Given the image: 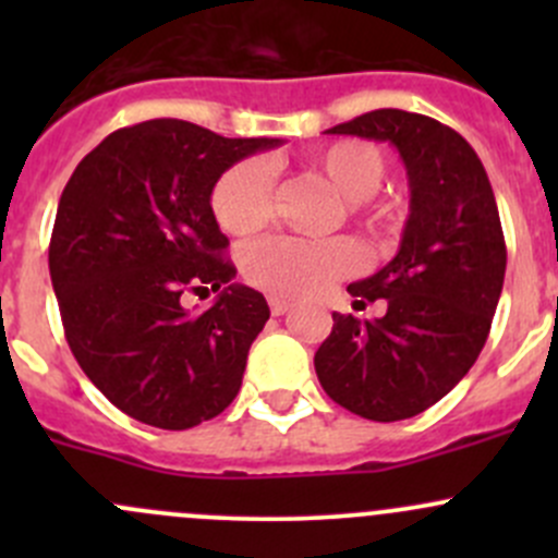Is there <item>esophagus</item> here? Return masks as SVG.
Here are the masks:
<instances>
[{
	"label": "esophagus",
	"instance_id": "obj_1",
	"mask_svg": "<svg viewBox=\"0 0 558 558\" xmlns=\"http://www.w3.org/2000/svg\"><path fill=\"white\" fill-rule=\"evenodd\" d=\"M291 311V302L286 296H269V313L272 315H283Z\"/></svg>",
	"mask_w": 558,
	"mask_h": 558
}]
</instances>
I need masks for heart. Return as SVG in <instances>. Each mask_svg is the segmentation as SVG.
I'll return each mask as SVG.
<instances>
[{
    "label": "heart",
    "instance_id": "heart-1",
    "mask_svg": "<svg viewBox=\"0 0 558 558\" xmlns=\"http://www.w3.org/2000/svg\"><path fill=\"white\" fill-rule=\"evenodd\" d=\"M305 170L324 178L342 199V216L369 234L388 232L397 223L391 205L373 202L386 174V161L369 143L337 140L307 150ZM213 213L223 232L251 238L267 227L272 216V167L267 159H245L221 174L213 191ZM362 264L359 247L345 238L307 240L272 238L245 253L243 272L258 289L275 296L305 300L337 278H345Z\"/></svg>",
    "mask_w": 558,
    "mask_h": 558
}]
</instances>
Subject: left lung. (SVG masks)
<instances>
[{
    "instance_id": "left-lung-1",
    "label": "left lung",
    "mask_w": 558,
    "mask_h": 558,
    "mask_svg": "<svg viewBox=\"0 0 558 558\" xmlns=\"http://www.w3.org/2000/svg\"><path fill=\"white\" fill-rule=\"evenodd\" d=\"M326 132L391 143L408 170L410 216L397 256L348 286L353 305L386 300V315L331 313L315 375L362 418H413L440 402L486 345L508 264L497 199L472 145L429 116L384 107Z\"/></svg>"
}]
</instances>
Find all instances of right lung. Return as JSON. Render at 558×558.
<instances>
[{"label": "right lung", "mask_w": 558, "mask_h": 558, "mask_svg": "<svg viewBox=\"0 0 558 558\" xmlns=\"http://www.w3.org/2000/svg\"><path fill=\"white\" fill-rule=\"evenodd\" d=\"M280 143L154 118L107 134L61 191L48 267L66 342L132 418L191 429L238 397L269 307L232 280L210 196L229 167ZM189 290L219 296L189 314Z\"/></svg>", "instance_id": "obj_1"}]
</instances>
